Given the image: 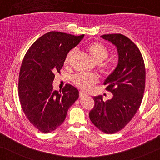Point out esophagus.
<instances>
[{"label":"esophagus","mask_w":160,"mask_h":160,"mask_svg":"<svg viewBox=\"0 0 160 160\" xmlns=\"http://www.w3.org/2000/svg\"><path fill=\"white\" fill-rule=\"evenodd\" d=\"M87 94L83 93V92H80V97H84V96H86Z\"/></svg>","instance_id":"1"}]
</instances>
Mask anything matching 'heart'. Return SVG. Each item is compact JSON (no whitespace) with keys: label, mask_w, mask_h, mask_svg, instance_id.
<instances>
[{"label":"heart","mask_w":160,"mask_h":160,"mask_svg":"<svg viewBox=\"0 0 160 160\" xmlns=\"http://www.w3.org/2000/svg\"><path fill=\"white\" fill-rule=\"evenodd\" d=\"M86 50L88 52L91 59L96 64H101L106 60L109 56V51L107 48L99 42H92L86 47ZM75 51L71 50L67 53L64 58V64L67 66L72 58ZM74 83L78 88L82 91H88L96 84L98 79L96 76L92 75H78L74 78Z\"/></svg>","instance_id":"b5f03b06"}]
</instances>
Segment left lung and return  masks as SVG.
I'll use <instances>...</instances> for the list:
<instances>
[{
	"label": "left lung",
	"mask_w": 160,
	"mask_h": 160,
	"mask_svg": "<svg viewBox=\"0 0 160 160\" xmlns=\"http://www.w3.org/2000/svg\"><path fill=\"white\" fill-rule=\"evenodd\" d=\"M101 37L115 46L118 63L103 82L113 97L103 102L102 96H94L95 105L89 118L98 130L112 134L124 128L140 107L145 89V65L138 47L126 36L108 34Z\"/></svg>",
	"instance_id": "obj_1"
}]
</instances>
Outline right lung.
<instances>
[{"mask_svg":"<svg viewBox=\"0 0 160 160\" xmlns=\"http://www.w3.org/2000/svg\"><path fill=\"white\" fill-rule=\"evenodd\" d=\"M83 38L84 35L49 32L30 46L22 61L18 83L19 102L31 124L44 133L64 122L69 108L79 97L78 90L69 84L60 93L53 91V81L67 53Z\"/></svg>","mask_w":160,"mask_h":160,"instance_id":"obj_1","label":"right lung"}]
</instances>
